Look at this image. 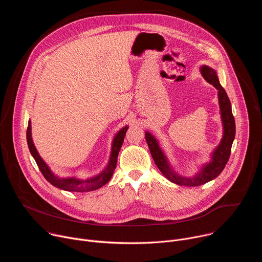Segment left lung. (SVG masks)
<instances>
[{
    "label": "left lung",
    "mask_w": 262,
    "mask_h": 262,
    "mask_svg": "<svg viewBox=\"0 0 262 262\" xmlns=\"http://www.w3.org/2000/svg\"><path fill=\"white\" fill-rule=\"evenodd\" d=\"M202 77L205 81L211 84L217 90V98L220 105L221 119L223 123V137L220 144L215 147L210 156V161L202 166L200 171L192 177H185L176 173L171 167L165 152L160 147L159 141L154 135L149 132H145V139L148 144L149 150L152 156V159L158 166L159 170L163 175L169 179L171 182L186 185V186H197L204 184L215 177H217L221 172L225 168L231 152V146L235 137V121L232 115L231 102L228 98V95L224 89L217 79L216 72L214 69L207 65H202L200 67Z\"/></svg>",
    "instance_id": "obj_1"
}]
</instances>
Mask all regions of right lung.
Instances as JSON below:
<instances>
[{
	"label": "right lung",
	"instance_id": "obj_1",
	"mask_svg": "<svg viewBox=\"0 0 262 262\" xmlns=\"http://www.w3.org/2000/svg\"><path fill=\"white\" fill-rule=\"evenodd\" d=\"M31 121L29 120L28 128H27V142L29 146V150L34 158L37 166H38L39 170L41 171L45 178L56 188L60 190H64L67 192H77V193H85V192H91L95 191L97 189H100L105 183L108 182V180L113 176L114 170L117 165V158L118 154L120 151V148L122 146V143L124 141V137L126 134V130L128 129V126H123L114 137L113 143H112V149H111V157L108 160V163L104 170H102L99 174L89 177L87 179H81L77 177H59L56 174L52 172L50 167L46 164V162L41 159L38 151L33 143L32 139V132H31Z\"/></svg>",
	"mask_w": 262,
	"mask_h": 262
}]
</instances>
